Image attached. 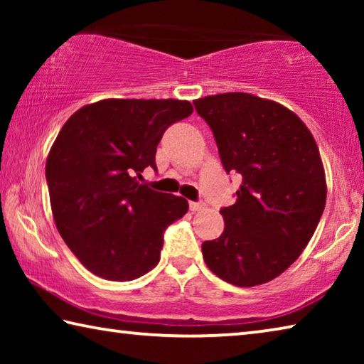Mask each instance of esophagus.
<instances>
[{"mask_svg": "<svg viewBox=\"0 0 364 364\" xmlns=\"http://www.w3.org/2000/svg\"><path fill=\"white\" fill-rule=\"evenodd\" d=\"M189 208L191 212H200L205 208V204L204 202H189Z\"/></svg>", "mask_w": 364, "mask_h": 364, "instance_id": "obj_1", "label": "esophagus"}]
</instances>
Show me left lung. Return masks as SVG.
<instances>
[{
  "mask_svg": "<svg viewBox=\"0 0 364 364\" xmlns=\"http://www.w3.org/2000/svg\"><path fill=\"white\" fill-rule=\"evenodd\" d=\"M194 106L226 173L242 176L236 204L220 210L225 231L202 244V255L230 284H264L297 260L323 215L328 189L316 141L292 110L249 93L205 96Z\"/></svg>",
  "mask_w": 364,
  "mask_h": 364,
  "instance_id": "obj_1",
  "label": "left lung"
}]
</instances>
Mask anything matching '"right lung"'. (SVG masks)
<instances>
[{"label": "right lung", "mask_w": 364, "mask_h": 364, "mask_svg": "<svg viewBox=\"0 0 364 364\" xmlns=\"http://www.w3.org/2000/svg\"><path fill=\"white\" fill-rule=\"evenodd\" d=\"M189 101L102 100L78 109L46 160L54 223L80 263L109 281H133L160 260L164 232L188 212L184 197L141 184L157 144Z\"/></svg>", "instance_id": "1"}]
</instances>
